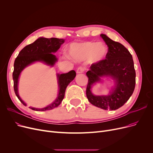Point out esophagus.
Listing matches in <instances>:
<instances>
[{
  "mask_svg": "<svg viewBox=\"0 0 153 153\" xmlns=\"http://www.w3.org/2000/svg\"><path fill=\"white\" fill-rule=\"evenodd\" d=\"M84 70H85V69H84L83 67L80 66V67H79V68H77V73H78V74H79V73H82V72L84 71Z\"/></svg>",
  "mask_w": 153,
  "mask_h": 153,
  "instance_id": "obj_1",
  "label": "esophagus"
}]
</instances>
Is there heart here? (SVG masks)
I'll return each instance as SVG.
<instances>
[{
    "label": "heart",
    "instance_id": "1",
    "mask_svg": "<svg viewBox=\"0 0 153 153\" xmlns=\"http://www.w3.org/2000/svg\"><path fill=\"white\" fill-rule=\"evenodd\" d=\"M108 52L107 46L102 43L84 42L70 45L69 53L71 57L79 60L89 59L92 62L102 61Z\"/></svg>",
    "mask_w": 153,
    "mask_h": 153
}]
</instances>
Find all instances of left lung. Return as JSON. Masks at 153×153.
Segmentation results:
<instances>
[{
	"instance_id": "left-lung-1",
	"label": "left lung",
	"mask_w": 153,
	"mask_h": 153,
	"mask_svg": "<svg viewBox=\"0 0 153 153\" xmlns=\"http://www.w3.org/2000/svg\"><path fill=\"white\" fill-rule=\"evenodd\" d=\"M100 36L108 46L105 59L93 63L86 73L89 78L86 88L87 97L92 105L104 110H115L128 100L133 93L136 72L132 56L121 43L113 41L105 35ZM110 76L116 81V87L107 96H94L91 85L100 77Z\"/></svg>"
}]
</instances>
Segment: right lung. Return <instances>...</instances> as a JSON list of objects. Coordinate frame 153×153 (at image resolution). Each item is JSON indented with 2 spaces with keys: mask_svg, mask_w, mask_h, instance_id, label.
Listing matches in <instances>:
<instances>
[{
  "mask_svg": "<svg viewBox=\"0 0 153 153\" xmlns=\"http://www.w3.org/2000/svg\"><path fill=\"white\" fill-rule=\"evenodd\" d=\"M64 39L56 38H39L33 43L30 44L20 51L17 57L14 62V69L13 72V88L15 93L19 100L26 106V103L24 102L18 94V81L19 77L22 71L28 66L29 64L35 61H43L49 65L53 66L55 62L57 61L55 55L52 53L57 51L61 45L64 43ZM76 76L75 71L72 70L66 74H58V84L59 91L58 98L50 105L43 108H36L30 107L31 110L36 111H46L52 110L58 107L62 101L67 86L74 79Z\"/></svg>",
  "mask_w": 153,
  "mask_h": 153,
  "instance_id": "add662e5",
  "label": "right lung"
}]
</instances>
